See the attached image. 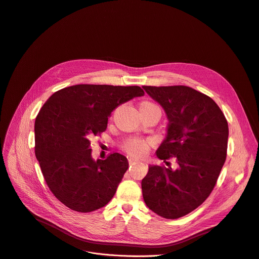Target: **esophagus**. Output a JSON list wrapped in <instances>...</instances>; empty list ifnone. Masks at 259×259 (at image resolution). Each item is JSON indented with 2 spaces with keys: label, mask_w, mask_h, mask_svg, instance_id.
<instances>
[{
  "label": "esophagus",
  "mask_w": 259,
  "mask_h": 259,
  "mask_svg": "<svg viewBox=\"0 0 259 259\" xmlns=\"http://www.w3.org/2000/svg\"><path fill=\"white\" fill-rule=\"evenodd\" d=\"M128 160H129V163H130V164H134V163H136V162L138 161L137 159H135V158H132V157H130Z\"/></svg>",
  "instance_id": "obj_1"
}]
</instances>
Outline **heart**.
Listing matches in <instances>:
<instances>
[{
  "label": "heart",
  "mask_w": 259,
  "mask_h": 259,
  "mask_svg": "<svg viewBox=\"0 0 259 259\" xmlns=\"http://www.w3.org/2000/svg\"><path fill=\"white\" fill-rule=\"evenodd\" d=\"M151 107H157L153 103L150 102H142L140 105V108H151ZM153 144V140L149 138H138V137H132L125 141L123 144V148L131 155L141 157L144 156L148 150L149 147Z\"/></svg>",
  "instance_id": "heart-1"
}]
</instances>
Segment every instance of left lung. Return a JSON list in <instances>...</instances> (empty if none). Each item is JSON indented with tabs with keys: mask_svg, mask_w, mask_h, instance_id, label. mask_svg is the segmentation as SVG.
I'll list each match as a JSON object with an SVG mask.
<instances>
[{
	"mask_svg": "<svg viewBox=\"0 0 259 259\" xmlns=\"http://www.w3.org/2000/svg\"><path fill=\"white\" fill-rule=\"evenodd\" d=\"M164 110L166 136L156 150L178 167L149 165L141 181L150 210L175 220L197 208L214 188L225 163L229 127L222 110L209 97L184 85L142 86Z\"/></svg>",
	"mask_w": 259,
	"mask_h": 259,
	"instance_id": "left-lung-1",
	"label": "left lung"
}]
</instances>
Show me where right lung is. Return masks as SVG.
I'll use <instances>...</instances> for the list:
<instances>
[{
    "label": "right lung",
    "instance_id": "1",
    "mask_svg": "<svg viewBox=\"0 0 259 259\" xmlns=\"http://www.w3.org/2000/svg\"><path fill=\"white\" fill-rule=\"evenodd\" d=\"M143 95L139 86L78 84L56 92L40 109L35 155L50 190L70 209L91 212L115 195L128 159L114 152L95 160L91 139L106 131L118 106Z\"/></svg>",
    "mask_w": 259,
    "mask_h": 259
}]
</instances>
